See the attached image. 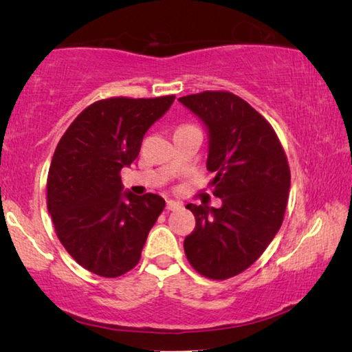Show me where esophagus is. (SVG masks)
<instances>
[{"instance_id": "34e87169", "label": "esophagus", "mask_w": 352, "mask_h": 352, "mask_svg": "<svg viewBox=\"0 0 352 352\" xmlns=\"http://www.w3.org/2000/svg\"><path fill=\"white\" fill-rule=\"evenodd\" d=\"M180 208H182L180 201H175V200L166 201V210L168 211H175V210H180Z\"/></svg>"}]
</instances>
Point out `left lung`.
I'll use <instances>...</instances> for the list:
<instances>
[{
  "mask_svg": "<svg viewBox=\"0 0 352 352\" xmlns=\"http://www.w3.org/2000/svg\"><path fill=\"white\" fill-rule=\"evenodd\" d=\"M210 132L206 168L222 206L186 205L195 228L184 253L195 272L228 279L247 270L281 228L290 169L270 122L230 91H201L178 99Z\"/></svg>",
  "mask_w": 352,
  "mask_h": 352,
  "instance_id": "obj_1",
  "label": "left lung"
}]
</instances>
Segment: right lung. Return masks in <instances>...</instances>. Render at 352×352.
Returning a JSON list of instances; mask_svg holds the SVG:
<instances>
[{"instance_id": "right-lung-1", "label": "right lung", "mask_w": 352, "mask_h": 352, "mask_svg": "<svg viewBox=\"0 0 352 352\" xmlns=\"http://www.w3.org/2000/svg\"><path fill=\"white\" fill-rule=\"evenodd\" d=\"M174 99L96 100L58 141L47 172V211L65 250L94 275L118 278L132 270L164 210L157 194H122L119 172L135 162L148 127Z\"/></svg>"}]
</instances>
